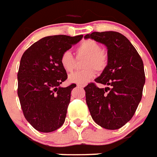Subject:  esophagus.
<instances>
[{"mask_svg": "<svg viewBox=\"0 0 157 157\" xmlns=\"http://www.w3.org/2000/svg\"><path fill=\"white\" fill-rule=\"evenodd\" d=\"M77 86L80 88H84L85 86V85H83V84H77Z\"/></svg>", "mask_w": 157, "mask_h": 157, "instance_id": "esophagus-1", "label": "esophagus"}]
</instances>
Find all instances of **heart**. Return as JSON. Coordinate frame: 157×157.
Wrapping results in <instances>:
<instances>
[{
    "label": "heart",
    "instance_id": "obj_1",
    "mask_svg": "<svg viewBox=\"0 0 157 157\" xmlns=\"http://www.w3.org/2000/svg\"><path fill=\"white\" fill-rule=\"evenodd\" d=\"M77 58L86 57L84 62V67L86 69L79 71L70 75V82L76 84H86L92 81L95 76V69L98 72L105 69L108 63V56L98 42L87 39L84 40L76 48ZM59 62L63 69L67 72H72L75 68L76 59L69 51L63 52L60 56Z\"/></svg>",
    "mask_w": 157,
    "mask_h": 157
}]
</instances>
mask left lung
<instances>
[{"label": "left lung", "mask_w": 157, "mask_h": 157, "mask_svg": "<svg viewBox=\"0 0 157 157\" xmlns=\"http://www.w3.org/2000/svg\"><path fill=\"white\" fill-rule=\"evenodd\" d=\"M107 47L108 63L95 82L108 85L100 89L91 82L84 88L85 98L94 122L108 130L119 129L136 111L145 83L144 63L131 42L114 31L86 34Z\"/></svg>", "instance_id": "8db88e82"}]
</instances>
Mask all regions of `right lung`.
<instances>
[{"label":"right lung","instance_id":"right-lung-1","mask_svg":"<svg viewBox=\"0 0 157 157\" xmlns=\"http://www.w3.org/2000/svg\"><path fill=\"white\" fill-rule=\"evenodd\" d=\"M82 37H44L25 50L21 56L17 95L25 119L39 132H54L65 121L71 91L76 85L59 86L67 78L59 58Z\"/></svg>","mask_w":157,"mask_h":157}]
</instances>
